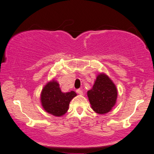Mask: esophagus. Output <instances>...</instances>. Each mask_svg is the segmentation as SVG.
<instances>
[{"instance_id":"obj_1","label":"esophagus","mask_w":154,"mask_h":154,"mask_svg":"<svg viewBox=\"0 0 154 154\" xmlns=\"http://www.w3.org/2000/svg\"><path fill=\"white\" fill-rule=\"evenodd\" d=\"M76 92H77V94H79V95H83V94H84L83 91H82V90H81V89H77Z\"/></svg>"}]
</instances>
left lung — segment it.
<instances>
[{
    "instance_id": "8db88e82",
    "label": "left lung",
    "mask_w": 154,
    "mask_h": 154,
    "mask_svg": "<svg viewBox=\"0 0 154 154\" xmlns=\"http://www.w3.org/2000/svg\"><path fill=\"white\" fill-rule=\"evenodd\" d=\"M87 96L92 109L96 113L103 114L109 112L115 105L117 90L107 75L100 74Z\"/></svg>"
}]
</instances>
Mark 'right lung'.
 <instances>
[{
    "instance_id": "right-lung-1",
    "label": "right lung",
    "mask_w": 154,
    "mask_h": 154,
    "mask_svg": "<svg viewBox=\"0 0 154 154\" xmlns=\"http://www.w3.org/2000/svg\"><path fill=\"white\" fill-rule=\"evenodd\" d=\"M77 96L75 91L63 93L54 80L49 82L41 93V103L44 109L54 116H60L68 111L69 104Z\"/></svg>"
}]
</instances>
